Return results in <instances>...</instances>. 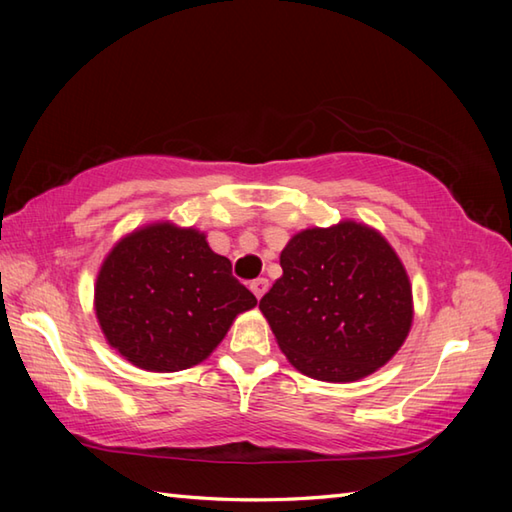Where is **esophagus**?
I'll return each instance as SVG.
<instances>
[{"label":"esophagus","mask_w":512,"mask_h":512,"mask_svg":"<svg viewBox=\"0 0 512 512\" xmlns=\"http://www.w3.org/2000/svg\"><path fill=\"white\" fill-rule=\"evenodd\" d=\"M250 290H253V295H255L257 299H262L264 292L268 290V279H266V277L253 279V281H250Z\"/></svg>","instance_id":"34e87169"}]
</instances>
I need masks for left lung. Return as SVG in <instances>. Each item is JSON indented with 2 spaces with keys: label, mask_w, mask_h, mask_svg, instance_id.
I'll list each match as a JSON object with an SVG mask.
<instances>
[{
  "label": "left lung",
  "mask_w": 512,
  "mask_h": 512,
  "mask_svg": "<svg viewBox=\"0 0 512 512\" xmlns=\"http://www.w3.org/2000/svg\"><path fill=\"white\" fill-rule=\"evenodd\" d=\"M279 262L284 275L259 310L301 374L350 383L383 367L407 339L409 277L372 228H308L290 239Z\"/></svg>",
  "instance_id": "left-lung-1"
}]
</instances>
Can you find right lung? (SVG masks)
I'll return each instance as SVG.
<instances>
[{
  "label": "right lung",
  "mask_w": 512,
  "mask_h": 512,
  "mask_svg": "<svg viewBox=\"0 0 512 512\" xmlns=\"http://www.w3.org/2000/svg\"><path fill=\"white\" fill-rule=\"evenodd\" d=\"M96 317L112 347L149 372H180L209 356L257 299L193 228L154 224L127 235L101 266Z\"/></svg>",
  "instance_id": "add662e5"
}]
</instances>
